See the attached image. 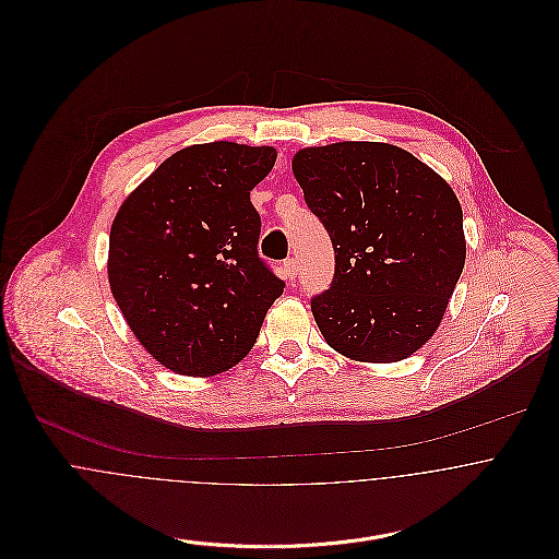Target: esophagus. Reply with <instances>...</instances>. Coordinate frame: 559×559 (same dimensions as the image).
Listing matches in <instances>:
<instances>
[{
	"mask_svg": "<svg viewBox=\"0 0 559 559\" xmlns=\"http://www.w3.org/2000/svg\"><path fill=\"white\" fill-rule=\"evenodd\" d=\"M282 271H284V277H286V280H295V277H297V273H299V260H297V258H288V260H284Z\"/></svg>",
	"mask_w": 559,
	"mask_h": 559,
	"instance_id": "1",
	"label": "esophagus"
}]
</instances>
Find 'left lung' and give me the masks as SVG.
Listing matches in <instances>:
<instances>
[{
	"instance_id": "8db88e82",
	"label": "left lung",
	"mask_w": 559,
	"mask_h": 559,
	"mask_svg": "<svg viewBox=\"0 0 559 559\" xmlns=\"http://www.w3.org/2000/svg\"><path fill=\"white\" fill-rule=\"evenodd\" d=\"M293 171L335 253L329 288L312 297L326 344L357 361L406 359L437 331L465 266L452 187L379 142L299 151Z\"/></svg>"
}]
</instances>
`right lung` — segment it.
I'll return each mask as SVG.
<instances>
[{
  "mask_svg": "<svg viewBox=\"0 0 559 559\" xmlns=\"http://www.w3.org/2000/svg\"><path fill=\"white\" fill-rule=\"evenodd\" d=\"M271 146L235 142L178 151L124 200L109 235V286L135 337L165 368L219 374L249 353L284 293L258 253L249 191Z\"/></svg>",
  "mask_w": 559,
  "mask_h": 559,
  "instance_id": "obj_1",
  "label": "right lung"
}]
</instances>
